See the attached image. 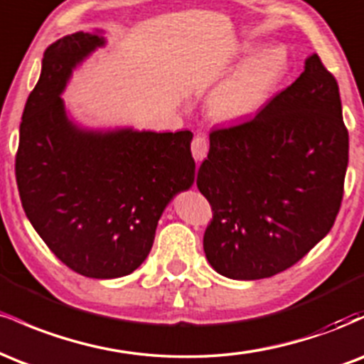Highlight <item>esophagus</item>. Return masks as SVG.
I'll return each mask as SVG.
<instances>
[{
	"instance_id": "obj_1",
	"label": "esophagus",
	"mask_w": 364,
	"mask_h": 364,
	"mask_svg": "<svg viewBox=\"0 0 364 364\" xmlns=\"http://www.w3.org/2000/svg\"><path fill=\"white\" fill-rule=\"evenodd\" d=\"M191 154H193L195 161H203L208 154V140L205 136L196 135L193 140H191Z\"/></svg>"
}]
</instances>
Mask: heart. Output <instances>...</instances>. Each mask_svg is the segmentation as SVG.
Returning <instances> with one entry per match:
<instances>
[{
	"mask_svg": "<svg viewBox=\"0 0 364 364\" xmlns=\"http://www.w3.org/2000/svg\"><path fill=\"white\" fill-rule=\"evenodd\" d=\"M287 70L284 48H267L257 53L220 85L212 97V109L223 119L253 114L272 97Z\"/></svg>",
	"mask_w": 364,
	"mask_h": 364,
	"instance_id": "obj_1",
	"label": "heart"
}]
</instances>
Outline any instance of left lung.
I'll return each instance as SVG.
<instances>
[{"label":"left lung","instance_id":"left-lung-1","mask_svg":"<svg viewBox=\"0 0 364 364\" xmlns=\"http://www.w3.org/2000/svg\"><path fill=\"white\" fill-rule=\"evenodd\" d=\"M348 161L339 85L313 54L255 118L210 132L196 174L212 208L208 263L229 279L255 281L301 260L336 223Z\"/></svg>","mask_w":364,"mask_h":364}]
</instances>
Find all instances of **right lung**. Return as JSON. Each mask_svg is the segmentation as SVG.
<instances>
[{"label": "right lung", "mask_w": 364, "mask_h": 364, "mask_svg": "<svg viewBox=\"0 0 364 364\" xmlns=\"http://www.w3.org/2000/svg\"><path fill=\"white\" fill-rule=\"evenodd\" d=\"M104 39L77 32L49 46L20 123L15 176L37 235L66 267L92 279L139 269L162 210L195 179L193 133L83 132L60 94L72 68Z\"/></svg>", "instance_id": "add662e5"}]
</instances>
